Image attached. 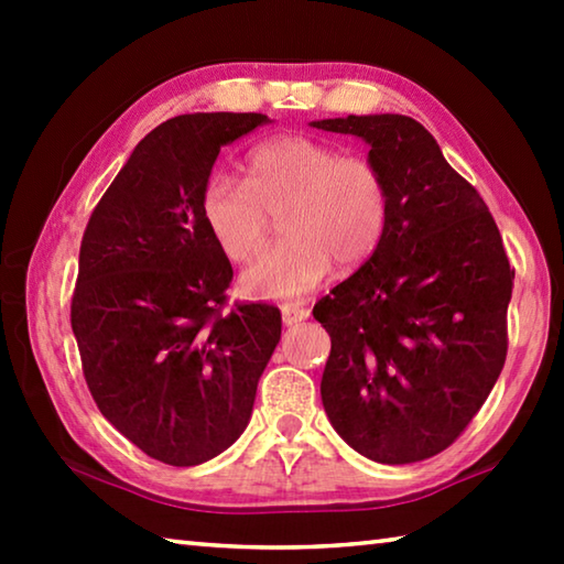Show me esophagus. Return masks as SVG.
Returning <instances> with one entry per match:
<instances>
[{
  "label": "esophagus",
  "instance_id": "34e87169",
  "mask_svg": "<svg viewBox=\"0 0 564 564\" xmlns=\"http://www.w3.org/2000/svg\"><path fill=\"white\" fill-rule=\"evenodd\" d=\"M308 316H311V313H308V308H303V305H285V308H283L285 326H295V323H301Z\"/></svg>",
  "mask_w": 564,
  "mask_h": 564
}]
</instances>
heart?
I'll list each match as a JSON object with an SVG mask.
<instances>
[{
    "label": "heart",
    "mask_w": 564,
    "mask_h": 564,
    "mask_svg": "<svg viewBox=\"0 0 564 564\" xmlns=\"http://www.w3.org/2000/svg\"><path fill=\"white\" fill-rule=\"evenodd\" d=\"M265 213L281 214L285 241L241 273V291L293 301L316 291L336 261L350 271L373 259L390 224V186L370 159L289 133L248 154L246 181L214 174L204 186V226L231 263L263 251Z\"/></svg>",
    "instance_id": "1"
}]
</instances>
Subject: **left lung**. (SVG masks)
<instances>
[{
	"label": "left lung",
	"mask_w": 564,
	"mask_h": 564,
	"mask_svg": "<svg viewBox=\"0 0 564 564\" xmlns=\"http://www.w3.org/2000/svg\"><path fill=\"white\" fill-rule=\"evenodd\" d=\"M370 144L390 186L373 259L313 308L330 336L321 398L352 451L386 465L453 445L508 356L514 269L473 184L403 113L311 121Z\"/></svg>",
	"instance_id": "obj_1"
}]
</instances>
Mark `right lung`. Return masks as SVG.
<instances>
[{"label":"right lung","instance_id":"obj_1","mask_svg":"<svg viewBox=\"0 0 564 564\" xmlns=\"http://www.w3.org/2000/svg\"><path fill=\"white\" fill-rule=\"evenodd\" d=\"M265 113H181L147 133L91 212L72 330L101 415L154 460L191 467L231 447L281 340V313L234 303V269L202 194L221 147Z\"/></svg>","mask_w":564,"mask_h":564}]
</instances>
